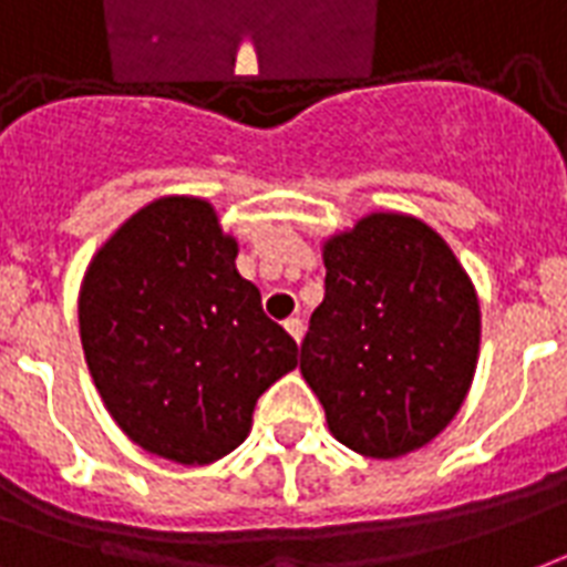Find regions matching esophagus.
Returning <instances> with one entry per match:
<instances>
[{
  "instance_id": "obj_1",
  "label": "esophagus",
  "mask_w": 567,
  "mask_h": 567,
  "mask_svg": "<svg viewBox=\"0 0 567 567\" xmlns=\"http://www.w3.org/2000/svg\"><path fill=\"white\" fill-rule=\"evenodd\" d=\"M285 330L291 333V339H295V342H300V339H303V333H306V327H303V321H300V318H288V321H285Z\"/></svg>"
}]
</instances>
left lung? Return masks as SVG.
<instances>
[{
	"mask_svg": "<svg viewBox=\"0 0 567 567\" xmlns=\"http://www.w3.org/2000/svg\"><path fill=\"white\" fill-rule=\"evenodd\" d=\"M321 258L324 300L300 348L306 384L354 454H412L454 421L475 379V285L439 230L390 209L330 234Z\"/></svg>",
	"mask_w": 567,
	"mask_h": 567,
	"instance_id": "8db88e82",
	"label": "left lung"
}]
</instances>
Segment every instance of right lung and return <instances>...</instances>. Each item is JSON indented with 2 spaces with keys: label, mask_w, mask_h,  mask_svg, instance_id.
Here are the masks:
<instances>
[{
  "label": "right lung",
  "mask_w": 567,
  "mask_h": 567,
  "mask_svg": "<svg viewBox=\"0 0 567 567\" xmlns=\"http://www.w3.org/2000/svg\"><path fill=\"white\" fill-rule=\"evenodd\" d=\"M207 198L165 195L113 230L78 295L81 346L113 423L146 454L209 465L246 442L255 402L297 342L237 272Z\"/></svg>",
  "instance_id": "1"
}]
</instances>
